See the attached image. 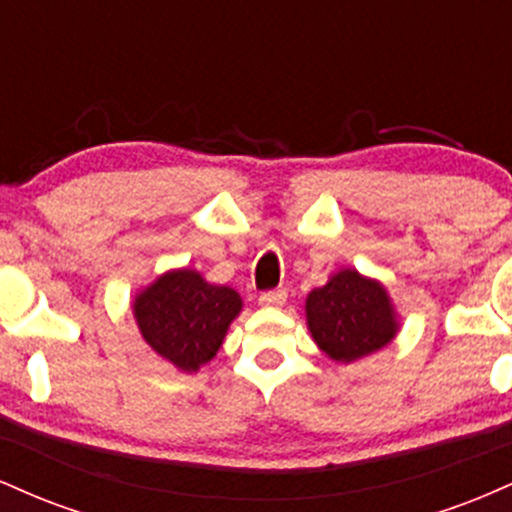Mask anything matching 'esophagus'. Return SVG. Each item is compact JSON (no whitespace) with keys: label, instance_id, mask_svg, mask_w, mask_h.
<instances>
[{"label":"esophagus","instance_id":"obj_1","mask_svg":"<svg viewBox=\"0 0 512 512\" xmlns=\"http://www.w3.org/2000/svg\"><path fill=\"white\" fill-rule=\"evenodd\" d=\"M286 289H272V291H264L260 296V303L267 305V308H281L286 303Z\"/></svg>","mask_w":512,"mask_h":512}]
</instances>
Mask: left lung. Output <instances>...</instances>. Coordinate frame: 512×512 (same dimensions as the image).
<instances>
[{"label":"left lung","instance_id":"1","mask_svg":"<svg viewBox=\"0 0 512 512\" xmlns=\"http://www.w3.org/2000/svg\"><path fill=\"white\" fill-rule=\"evenodd\" d=\"M305 315L317 346L344 363L383 349L397 332L383 286L354 269L334 274L322 289L310 293Z\"/></svg>","mask_w":512,"mask_h":512}]
</instances>
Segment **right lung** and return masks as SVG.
Listing matches in <instances>:
<instances>
[{
	"label": "right lung",
	"instance_id": "obj_1",
	"mask_svg": "<svg viewBox=\"0 0 512 512\" xmlns=\"http://www.w3.org/2000/svg\"><path fill=\"white\" fill-rule=\"evenodd\" d=\"M240 296L228 286L207 284L192 269L163 274L134 301V317L146 344L180 370L211 361L240 313Z\"/></svg>",
	"mask_w": 512,
	"mask_h": 512
}]
</instances>
